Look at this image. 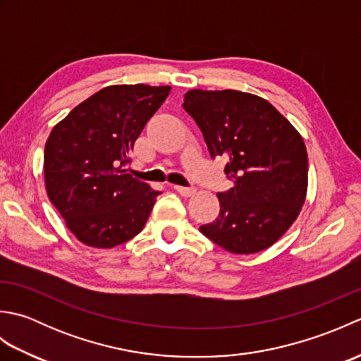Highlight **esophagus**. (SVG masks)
I'll return each mask as SVG.
<instances>
[{
	"instance_id": "esophagus-1",
	"label": "esophagus",
	"mask_w": 361,
	"mask_h": 361,
	"mask_svg": "<svg viewBox=\"0 0 361 361\" xmlns=\"http://www.w3.org/2000/svg\"><path fill=\"white\" fill-rule=\"evenodd\" d=\"M173 189L176 190V192H178L180 195H183V197H190V195H194L195 194V189L194 188H185V186H173Z\"/></svg>"
}]
</instances>
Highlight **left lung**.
I'll return each mask as SVG.
<instances>
[{
  "mask_svg": "<svg viewBox=\"0 0 361 361\" xmlns=\"http://www.w3.org/2000/svg\"><path fill=\"white\" fill-rule=\"evenodd\" d=\"M185 109L202 130L212 158L225 157L234 186L219 192L220 212L203 235L234 255L278 242L301 212L307 194V150L298 130L256 94L190 90Z\"/></svg>",
  "mask_w": 361,
  "mask_h": 361,
  "instance_id": "8db88e82",
  "label": "left lung"
}]
</instances>
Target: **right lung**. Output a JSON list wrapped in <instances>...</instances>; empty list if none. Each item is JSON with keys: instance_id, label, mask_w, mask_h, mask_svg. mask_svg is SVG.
<instances>
[{"instance_id": "add662e5", "label": "right lung", "mask_w": 361, "mask_h": 361, "mask_svg": "<svg viewBox=\"0 0 361 361\" xmlns=\"http://www.w3.org/2000/svg\"><path fill=\"white\" fill-rule=\"evenodd\" d=\"M171 87L111 85L79 104L44 145L51 203L78 239L113 248L141 233L161 194L126 173L130 152Z\"/></svg>"}]
</instances>
